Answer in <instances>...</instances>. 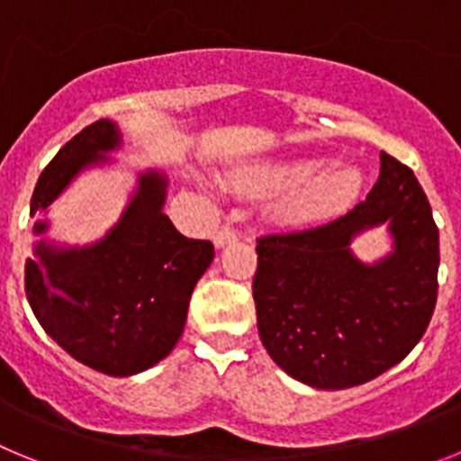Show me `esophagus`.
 Segmentation results:
<instances>
[{
  "mask_svg": "<svg viewBox=\"0 0 461 461\" xmlns=\"http://www.w3.org/2000/svg\"><path fill=\"white\" fill-rule=\"evenodd\" d=\"M235 240H238V233H235V228L223 226V228H219L217 233H214V247H217V249H221V247H226V244L235 242Z\"/></svg>",
  "mask_w": 461,
  "mask_h": 461,
  "instance_id": "1",
  "label": "esophagus"
}]
</instances>
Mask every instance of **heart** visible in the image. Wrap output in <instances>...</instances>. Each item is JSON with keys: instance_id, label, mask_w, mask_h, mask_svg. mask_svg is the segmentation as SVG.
<instances>
[{"instance_id": "heart-1", "label": "heart", "mask_w": 461, "mask_h": 461, "mask_svg": "<svg viewBox=\"0 0 461 461\" xmlns=\"http://www.w3.org/2000/svg\"><path fill=\"white\" fill-rule=\"evenodd\" d=\"M321 158L300 157L281 164L258 166L235 175V185L247 191H288L284 212L295 219H319L346 210L362 189V175L353 166L321 169Z\"/></svg>"}]
</instances>
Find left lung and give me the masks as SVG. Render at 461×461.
Wrapping results in <instances>:
<instances>
[{
    "instance_id": "1",
    "label": "left lung",
    "mask_w": 461,
    "mask_h": 461,
    "mask_svg": "<svg viewBox=\"0 0 461 461\" xmlns=\"http://www.w3.org/2000/svg\"><path fill=\"white\" fill-rule=\"evenodd\" d=\"M388 222L393 251L372 267L356 234ZM258 335L288 376L319 390L367 383L422 339L438 291V228L409 166L381 152L362 203L319 226L256 240Z\"/></svg>"
}]
</instances>
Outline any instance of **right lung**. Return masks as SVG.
<instances>
[{"label": "right lung", "mask_w": 461, "mask_h": 461, "mask_svg": "<svg viewBox=\"0 0 461 461\" xmlns=\"http://www.w3.org/2000/svg\"><path fill=\"white\" fill-rule=\"evenodd\" d=\"M122 145L115 122L99 120L55 154L36 182L30 217L46 233V207L89 166ZM166 175H138V189L105 238L87 247L41 240L24 263V293L41 328L64 351L108 376L154 367L175 348L191 293L214 258L210 240H189L164 214Z\"/></svg>", "instance_id": "right-lung-1"}]
</instances>
